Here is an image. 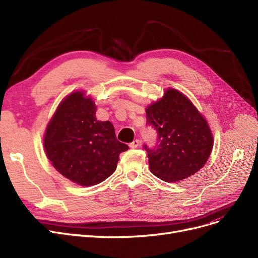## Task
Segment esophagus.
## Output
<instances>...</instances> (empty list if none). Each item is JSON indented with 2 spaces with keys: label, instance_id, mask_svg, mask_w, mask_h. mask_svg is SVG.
Instances as JSON below:
<instances>
[{
  "label": "esophagus",
  "instance_id": "1",
  "mask_svg": "<svg viewBox=\"0 0 258 258\" xmlns=\"http://www.w3.org/2000/svg\"><path fill=\"white\" fill-rule=\"evenodd\" d=\"M139 145H140V140L136 139V140H134V141L130 144V147H131V148H136V147H138Z\"/></svg>",
  "mask_w": 258,
  "mask_h": 258
}]
</instances>
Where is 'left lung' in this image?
<instances>
[{"label": "left lung", "instance_id": "obj_1", "mask_svg": "<svg viewBox=\"0 0 258 258\" xmlns=\"http://www.w3.org/2000/svg\"><path fill=\"white\" fill-rule=\"evenodd\" d=\"M146 124L157 132L154 147L146 144L153 174L165 182L184 180L207 162L213 137L206 119L181 92L168 89L146 108Z\"/></svg>", "mask_w": 258, "mask_h": 258}]
</instances>
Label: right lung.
Returning a JSON list of instances; mask_svg holds the SVG:
<instances>
[{"instance_id":"1","label":"right lung","mask_w":258,"mask_h":258,"mask_svg":"<svg viewBox=\"0 0 258 258\" xmlns=\"http://www.w3.org/2000/svg\"><path fill=\"white\" fill-rule=\"evenodd\" d=\"M96 105L84 92H74L58 105L47 125L46 155L70 181L92 186L116 170L119 155L128 146L116 139L110 121L96 119Z\"/></svg>"}]
</instances>
